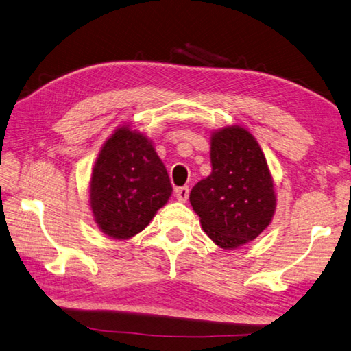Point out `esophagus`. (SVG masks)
Returning a JSON list of instances; mask_svg holds the SVG:
<instances>
[{
	"instance_id": "esophagus-1",
	"label": "esophagus",
	"mask_w": 351,
	"mask_h": 351,
	"mask_svg": "<svg viewBox=\"0 0 351 351\" xmlns=\"http://www.w3.org/2000/svg\"><path fill=\"white\" fill-rule=\"evenodd\" d=\"M189 193H190V190H189V187L187 185H184V187H178L176 190H175V195H176V199L180 202H185L189 199Z\"/></svg>"
}]
</instances>
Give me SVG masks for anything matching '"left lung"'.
I'll return each mask as SVG.
<instances>
[{
    "mask_svg": "<svg viewBox=\"0 0 351 351\" xmlns=\"http://www.w3.org/2000/svg\"><path fill=\"white\" fill-rule=\"evenodd\" d=\"M211 173L190 191L207 236L223 250L251 242L271 223L276 191L256 138L240 126L211 135Z\"/></svg>",
    "mask_w": 351,
    "mask_h": 351,
    "instance_id": "1",
    "label": "left lung"
}]
</instances>
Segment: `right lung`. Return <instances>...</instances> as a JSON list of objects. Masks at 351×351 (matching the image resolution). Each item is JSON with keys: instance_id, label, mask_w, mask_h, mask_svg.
<instances>
[{"instance_id": "add662e5", "label": "right lung", "mask_w": 351, "mask_h": 351, "mask_svg": "<svg viewBox=\"0 0 351 351\" xmlns=\"http://www.w3.org/2000/svg\"><path fill=\"white\" fill-rule=\"evenodd\" d=\"M167 170L146 135L121 126L103 144L89 187V204L101 232L129 239L143 231L169 201Z\"/></svg>"}]
</instances>
